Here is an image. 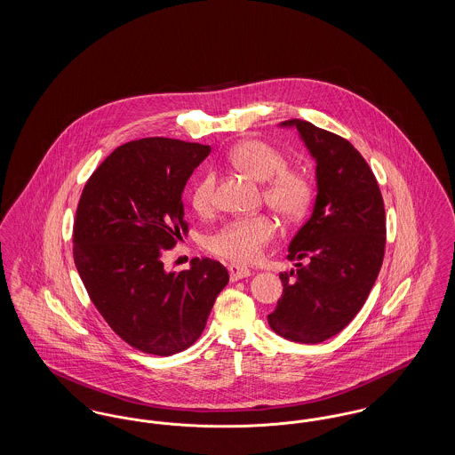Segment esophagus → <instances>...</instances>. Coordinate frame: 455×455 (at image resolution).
<instances>
[{
  "label": "esophagus",
  "instance_id": "obj_1",
  "mask_svg": "<svg viewBox=\"0 0 455 455\" xmlns=\"http://www.w3.org/2000/svg\"><path fill=\"white\" fill-rule=\"evenodd\" d=\"M228 273H230V280L232 282H237V280H243V278L251 276V271L247 267L238 266V264H230L228 266Z\"/></svg>",
  "mask_w": 455,
  "mask_h": 455
}]
</instances>
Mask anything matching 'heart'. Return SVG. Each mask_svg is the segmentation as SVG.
<instances>
[{"label": "heart", "mask_w": 455, "mask_h": 455, "mask_svg": "<svg viewBox=\"0 0 455 455\" xmlns=\"http://www.w3.org/2000/svg\"><path fill=\"white\" fill-rule=\"evenodd\" d=\"M228 160L238 171L266 182L264 199L283 218L297 220L308 210L314 186L307 173L286 167V158L275 147L260 140H243L237 143ZM215 173H204L193 188L191 203L196 212H208L215 199ZM276 221L269 215L235 218L220 227L208 238V249L220 258L249 264L259 259L264 247L276 237Z\"/></svg>", "instance_id": "heart-1"}]
</instances>
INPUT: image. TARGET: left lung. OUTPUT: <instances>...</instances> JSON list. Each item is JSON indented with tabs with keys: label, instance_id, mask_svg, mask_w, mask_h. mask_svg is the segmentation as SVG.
Returning <instances> with one entry per match:
<instances>
[{
	"label": "left lung",
	"instance_id": "1",
	"mask_svg": "<svg viewBox=\"0 0 455 455\" xmlns=\"http://www.w3.org/2000/svg\"><path fill=\"white\" fill-rule=\"evenodd\" d=\"M297 128L315 160L312 215L288 245V259H308L282 273V299L267 315L284 339L315 345L336 336L360 312L379 276L386 249V210L365 158L338 134L302 119Z\"/></svg>",
	"mask_w": 455,
	"mask_h": 455
}]
</instances>
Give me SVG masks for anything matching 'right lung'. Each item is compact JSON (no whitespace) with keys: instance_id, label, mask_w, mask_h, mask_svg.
<instances>
[{"instance_id":"1","label":"right lung","mask_w":455,"mask_h":455,"mask_svg":"<svg viewBox=\"0 0 455 455\" xmlns=\"http://www.w3.org/2000/svg\"><path fill=\"white\" fill-rule=\"evenodd\" d=\"M212 148L143 138L108 155L92 173L73 225V258L88 297L110 329L143 353L171 356L204 331L228 271L191 260L169 273L162 254L186 232L182 193Z\"/></svg>"}]
</instances>
